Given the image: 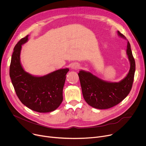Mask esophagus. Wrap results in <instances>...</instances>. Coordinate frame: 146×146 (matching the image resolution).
<instances>
[{
    "instance_id": "1",
    "label": "esophagus",
    "mask_w": 146,
    "mask_h": 146,
    "mask_svg": "<svg viewBox=\"0 0 146 146\" xmlns=\"http://www.w3.org/2000/svg\"><path fill=\"white\" fill-rule=\"evenodd\" d=\"M78 65L76 64H72L71 65V68L73 69V70H76L78 68Z\"/></svg>"
}]
</instances>
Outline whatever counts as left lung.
<instances>
[{
	"label": "left lung",
	"instance_id": "left-lung-1",
	"mask_svg": "<svg viewBox=\"0 0 146 146\" xmlns=\"http://www.w3.org/2000/svg\"><path fill=\"white\" fill-rule=\"evenodd\" d=\"M117 35L126 39L119 31ZM126 54L130 62V70L126 76L118 82L106 81L90 72L80 71L78 74L82 95L89 105L99 109H109L119 104L130 93L134 80L136 64L129 41L127 43Z\"/></svg>",
	"mask_w": 146,
	"mask_h": 146
}]
</instances>
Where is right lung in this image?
I'll list each match as a JSON object with an SVG mask.
<instances>
[{"instance_id": "1", "label": "right lung", "mask_w": 146, "mask_h": 146, "mask_svg": "<svg viewBox=\"0 0 146 146\" xmlns=\"http://www.w3.org/2000/svg\"><path fill=\"white\" fill-rule=\"evenodd\" d=\"M29 35L15 46L10 65V77L16 95L29 109L47 113L57 109L62 102L63 88L69 68L60 69L44 76L33 75L23 69L20 62L21 46Z\"/></svg>"}]
</instances>
